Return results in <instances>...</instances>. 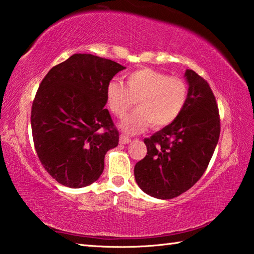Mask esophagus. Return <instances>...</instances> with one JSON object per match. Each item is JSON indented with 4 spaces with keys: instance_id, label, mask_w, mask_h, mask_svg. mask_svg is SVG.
<instances>
[{
    "instance_id": "esophagus-1",
    "label": "esophagus",
    "mask_w": 254,
    "mask_h": 254,
    "mask_svg": "<svg viewBox=\"0 0 254 254\" xmlns=\"http://www.w3.org/2000/svg\"><path fill=\"white\" fill-rule=\"evenodd\" d=\"M130 141H131L130 138L125 136V135H121V138H119V142L123 143V145H125V143H129Z\"/></svg>"
}]
</instances>
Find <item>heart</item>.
<instances>
[{
    "mask_svg": "<svg viewBox=\"0 0 254 254\" xmlns=\"http://www.w3.org/2000/svg\"><path fill=\"white\" fill-rule=\"evenodd\" d=\"M126 86L111 80L106 86V103L115 116L123 118L137 104L138 109L124 119L122 128L130 133L146 127L164 128L178 118L188 102L186 80L152 68H139L125 75Z\"/></svg>",
    "mask_w": 254,
    "mask_h": 254,
    "instance_id": "1",
    "label": "heart"
}]
</instances>
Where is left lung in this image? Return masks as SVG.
<instances>
[{
	"mask_svg": "<svg viewBox=\"0 0 254 254\" xmlns=\"http://www.w3.org/2000/svg\"><path fill=\"white\" fill-rule=\"evenodd\" d=\"M185 77L189 97L176 121L150 138H145L146 157L133 172L139 188L157 199H172L201 178L220 136L216 97L207 80L192 69Z\"/></svg>",
	"mask_w": 254,
	"mask_h": 254,
	"instance_id": "8db88e82",
	"label": "left lung"
}]
</instances>
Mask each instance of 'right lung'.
<instances>
[{"instance_id": "1", "label": "right lung", "mask_w": 254, "mask_h": 254, "mask_svg": "<svg viewBox=\"0 0 254 254\" xmlns=\"http://www.w3.org/2000/svg\"><path fill=\"white\" fill-rule=\"evenodd\" d=\"M125 68L103 57L74 54L43 78L32 105V135L38 159L59 184L82 188L103 174L105 155L119 140L104 108L105 93Z\"/></svg>"}]
</instances>
